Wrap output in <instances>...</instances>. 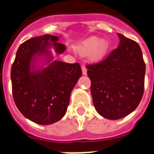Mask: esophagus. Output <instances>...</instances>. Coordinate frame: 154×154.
<instances>
[{
  "mask_svg": "<svg viewBox=\"0 0 154 154\" xmlns=\"http://www.w3.org/2000/svg\"><path fill=\"white\" fill-rule=\"evenodd\" d=\"M82 72H83V75H87V68H86V66H82Z\"/></svg>",
  "mask_w": 154,
  "mask_h": 154,
  "instance_id": "obj_1",
  "label": "esophagus"
}]
</instances>
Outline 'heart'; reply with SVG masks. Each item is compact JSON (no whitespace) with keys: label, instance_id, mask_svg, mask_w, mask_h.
I'll use <instances>...</instances> for the list:
<instances>
[{"label":"heart","instance_id":"1","mask_svg":"<svg viewBox=\"0 0 154 154\" xmlns=\"http://www.w3.org/2000/svg\"><path fill=\"white\" fill-rule=\"evenodd\" d=\"M107 50L108 43L106 40L99 41V39L95 36L88 38L76 47V51L81 56H88L91 54V58L93 61L101 59Z\"/></svg>","mask_w":154,"mask_h":154}]
</instances>
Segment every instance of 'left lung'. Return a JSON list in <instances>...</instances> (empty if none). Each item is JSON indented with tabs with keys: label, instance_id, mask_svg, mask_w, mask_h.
Here are the masks:
<instances>
[{
	"label": "left lung",
	"instance_id": "obj_1",
	"mask_svg": "<svg viewBox=\"0 0 154 154\" xmlns=\"http://www.w3.org/2000/svg\"><path fill=\"white\" fill-rule=\"evenodd\" d=\"M118 35L119 45L103 61L86 66L95 108L101 116L112 120L134 111L144 88L145 63L141 48L136 41Z\"/></svg>",
	"mask_w": 154,
	"mask_h": 154
}]
</instances>
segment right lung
<instances>
[{"instance_id":"obj_1","label":"right lung","mask_w":154,"mask_h":154,"mask_svg":"<svg viewBox=\"0 0 154 154\" xmlns=\"http://www.w3.org/2000/svg\"><path fill=\"white\" fill-rule=\"evenodd\" d=\"M57 40V36L48 34L27 40L19 46L11 67L17 108L26 119L41 125L54 123L64 116L70 92L82 75L79 63L53 61L50 47L54 46L57 54L66 50V45ZM42 55L47 56L49 65L35 69L34 60Z\"/></svg>"}]
</instances>
